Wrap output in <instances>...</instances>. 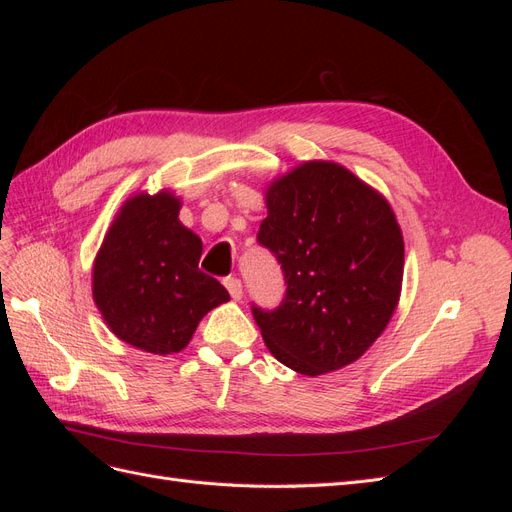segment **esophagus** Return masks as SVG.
<instances>
[{
  "label": "esophagus",
  "mask_w": 512,
  "mask_h": 512,
  "mask_svg": "<svg viewBox=\"0 0 512 512\" xmlns=\"http://www.w3.org/2000/svg\"><path fill=\"white\" fill-rule=\"evenodd\" d=\"M224 286H226L230 297L235 299V301H239L243 297V286H241V280H237V277H226Z\"/></svg>",
  "instance_id": "obj_1"
}]
</instances>
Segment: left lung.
I'll use <instances>...</instances> for the list:
<instances>
[{
  "instance_id": "1",
  "label": "left lung",
  "mask_w": 512,
  "mask_h": 512,
  "mask_svg": "<svg viewBox=\"0 0 512 512\" xmlns=\"http://www.w3.org/2000/svg\"><path fill=\"white\" fill-rule=\"evenodd\" d=\"M265 203L258 243L286 280L280 307H252L269 352L303 376L361 359L393 318L404 280L389 200L346 166L309 160L273 179Z\"/></svg>"
}]
</instances>
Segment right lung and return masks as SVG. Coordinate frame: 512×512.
<instances>
[{
  "instance_id": "add662e5",
  "label": "right lung",
  "mask_w": 512,
  "mask_h": 512,
  "mask_svg": "<svg viewBox=\"0 0 512 512\" xmlns=\"http://www.w3.org/2000/svg\"><path fill=\"white\" fill-rule=\"evenodd\" d=\"M170 190L138 192L108 226L91 271V294L111 333L149 354H175L228 290L198 269L203 241L179 220Z\"/></svg>"
}]
</instances>
